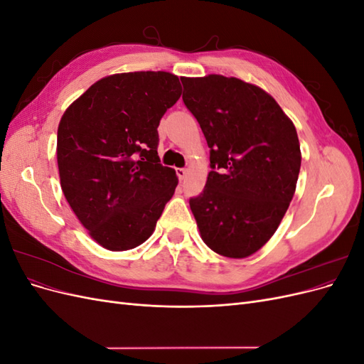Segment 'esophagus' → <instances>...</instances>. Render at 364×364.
I'll list each match as a JSON object with an SVG mask.
<instances>
[{
    "mask_svg": "<svg viewBox=\"0 0 364 364\" xmlns=\"http://www.w3.org/2000/svg\"><path fill=\"white\" fill-rule=\"evenodd\" d=\"M176 173H178L179 179L183 181L186 178V174H188V170H186V168H176Z\"/></svg>",
    "mask_w": 364,
    "mask_h": 364,
    "instance_id": "1",
    "label": "esophagus"
}]
</instances>
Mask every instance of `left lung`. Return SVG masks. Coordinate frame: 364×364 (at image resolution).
<instances>
[{
	"label": "left lung",
	"instance_id": "8db88e82",
	"mask_svg": "<svg viewBox=\"0 0 364 364\" xmlns=\"http://www.w3.org/2000/svg\"><path fill=\"white\" fill-rule=\"evenodd\" d=\"M182 100L209 147L203 191L190 199L205 245L246 258L278 229L296 190L301 146L296 127L261 87L235 77H183Z\"/></svg>",
	"mask_w": 364,
	"mask_h": 364
}]
</instances>
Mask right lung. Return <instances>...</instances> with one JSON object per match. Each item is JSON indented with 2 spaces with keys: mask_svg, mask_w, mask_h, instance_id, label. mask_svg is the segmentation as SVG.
I'll list each match as a JSON object with an SVG mask.
<instances>
[{
  "mask_svg": "<svg viewBox=\"0 0 364 364\" xmlns=\"http://www.w3.org/2000/svg\"><path fill=\"white\" fill-rule=\"evenodd\" d=\"M165 71L103 77L65 111L58 129L60 186L98 245L134 249L153 234L178 186L158 156V126L179 100Z\"/></svg>",
  "mask_w": 364,
  "mask_h": 364,
  "instance_id": "1",
  "label": "right lung"
}]
</instances>
